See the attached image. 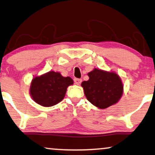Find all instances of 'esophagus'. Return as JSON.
I'll return each mask as SVG.
<instances>
[{
    "mask_svg": "<svg viewBox=\"0 0 155 155\" xmlns=\"http://www.w3.org/2000/svg\"><path fill=\"white\" fill-rule=\"evenodd\" d=\"M74 81L75 84H77V85H80L81 83V82H82V79H81V78H74Z\"/></svg>",
    "mask_w": 155,
    "mask_h": 155,
    "instance_id": "1",
    "label": "esophagus"
}]
</instances>
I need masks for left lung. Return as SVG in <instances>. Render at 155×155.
I'll list each match as a JSON object with an SVG mask.
<instances>
[{
  "instance_id": "obj_1",
  "label": "left lung",
  "mask_w": 155,
  "mask_h": 155,
  "mask_svg": "<svg viewBox=\"0 0 155 155\" xmlns=\"http://www.w3.org/2000/svg\"><path fill=\"white\" fill-rule=\"evenodd\" d=\"M87 75L89 80L82 82L81 85L91 104L105 109L118 102L122 96L124 86L116 73L95 68Z\"/></svg>"
}]
</instances>
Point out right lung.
<instances>
[{
    "label": "right lung",
    "instance_id": "1",
    "mask_svg": "<svg viewBox=\"0 0 155 155\" xmlns=\"http://www.w3.org/2000/svg\"><path fill=\"white\" fill-rule=\"evenodd\" d=\"M72 84L70 77H63L60 73L51 71L34 78L31 83L30 94L38 104L51 107L63 100L67 87Z\"/></svg>",
    "mask_w": 155,
    "mask_h": 155
}]
</instances>
